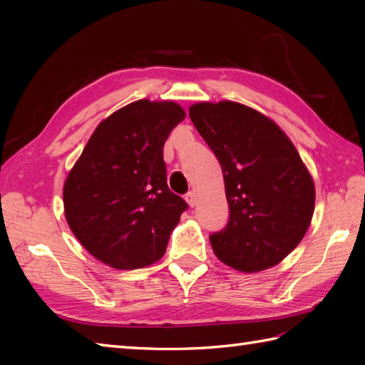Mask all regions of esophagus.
<instances>
[{
    "label": "esophagus",
    "instance_id": "34e87169",
    "mask_svg": "<svg viewBox=\"0 0 365 365\" xmlns=\"http://www.w3.org/2000/svg\"><path fill=\"white\" fill-rule=\"evenodd\" d=\"M185 200H187V204L192 208V207H196V204H197V196H196V192H192V191H190L187 196H185Z\"/></svg>",
    "mask_w": 365,
    "mask_h": 365
}]
</instances>
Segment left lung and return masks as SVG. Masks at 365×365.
<instances>
[{
    "label": "left lung",
    "instance_id": "left-lung-1",
    "mask_svg": "<svg viewBox=\"0 0 365 365\" xmlns=\"http://www.w3.org/2000/svg\"><path fill=\"white\" fill-rule=\"evenodd\" d=\"M190 118L224 175L230 218L210 237L216 257L242 273L277 265L304 238L315 208L297 147L273 119L238 102H199Z\"/></svg>",
    "mask_w": 365,
    "mask_h": 365
}]
</instances>
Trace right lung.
Here are the masks:
<instances>
[{
  "label": "right lung",
  "instance_id": "add662e5",
  "mask_svg": "<svg viewBox=\"0 0 365 365\" xmlns=\"http://www.w3.org/2000/svg\"><path fill=\"white\" fill-rule=\"evenodd\" d=\"M185 115L173 100L128 103L98 123L68 170L66 221L105 265L136 269L165 255L188 205L168 188L163 145Z\"/></svg>",
  "mask_w": 365,
  "mask_h": 365
}]
</instances>
